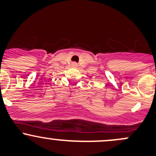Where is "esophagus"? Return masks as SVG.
<instances>
[{"label":"esophagus","mask_w":156,"mask_h":156,"mask_svg":"<svg viewBox=\"0 0 156 156\" xmlns=\"http://www.w3.org/2000/svg\"><path fill=\"white\" fill-rule=\"evenodd\" d=\"M71 64H72V66H73V67H77V64H76V62H73Z\"/></svg>","instance_id":"obj_1"}]
</instances>
